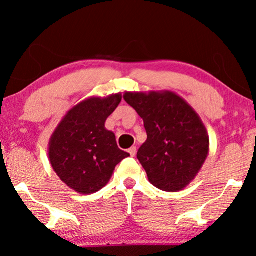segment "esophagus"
Returning a JSON list of instances; mask_svg holds the SVG:
<instances>
[{"label": "esophagus", "instance_id": "esophagus-1", "mask_svg": "<svg viewBox=\"0 0 256 256\" xmlns=\"http://www.w3.org/2000/svg\"><path fill=\"white\" fill-rule=\"evenodd\" d=\"M128 152L130 154L132 157H135L136 156V152H138V149H136V146H132V148L128 150Z\"/></svg>", "mask_w": 256, "mask_h": 256}]
</instances>
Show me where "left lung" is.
I'll list each match as a JSON object with an SVG mask.
<instances>
[{
	"instance_id": "left-lung-1",
	"label": "left lung",
	"mask_w": 256,
	"mask_h": 256,
	"mask_svg": "<svg viewBox=\"0 0 256 256\" xmlns=\"http://www.w3.org/2000/svg\"><path fill=\"white\" fill-rule=\"evenodd\" d=\"M143 118L146 141L138 152L149 182L163 191L184 188L208 154V136L198 114L172 92L126 93Z\"/></svg>"
}]
</instances>
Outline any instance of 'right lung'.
Returning a JSON list of instances; mask_svg holds the SVG:
<instances>
[{
	"mask_svg": "<svg viewBox=\"0 0 256 256\" xmlns=\"http://www.w3.org/2000/svg\"><path fill=\"white\" fill-rule=\"evenodd\" d=\"M121 102L120 94L92 98L68 112L50 141L51 166L59 178L82 194L99 191L115 166L129 156L118 149L115 135L104 128L107 118Z\"/></svg>",
	"mask_w": 256,
	"mask_h": 256,
	"instance_id": "1",
	"label": "right lung"
}]
</instances>
